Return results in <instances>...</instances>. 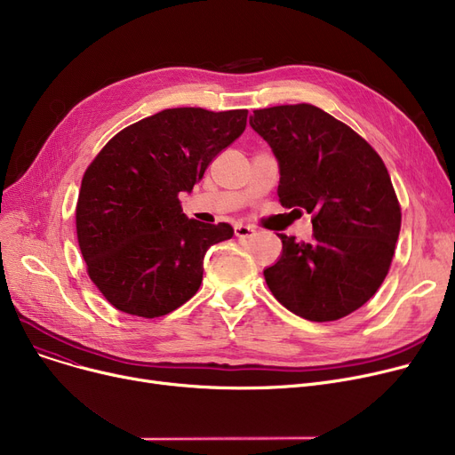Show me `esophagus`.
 <instances>
[{
  "label": "esophagus",
  "mask_w": 455,
  "mask_h": 455,
  "mask_svg": "<svg viewBox=\"0 0 455 455\" xmlns=\"http://www.w3.org/2000/svg\"><path fill=\"white\" fill-rule=\"evenodd\" d=\"M234 235L240 237V240H251V237L256 235V230H254V227H249V225H235Z\"/></svg>",
  "instance_id": "1"
}]
</instances>
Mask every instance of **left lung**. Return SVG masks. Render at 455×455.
<instances>
[{
  "mask_svg": "<svg viewBox=\"0 0 455 455\" xmlns=\"http://www.w3.org/2000/svg\"><path fill=\"white\" fill-rule=\"evenodd\" d=\"M251 127L280 165L278 201L312 213V242L278 234L282 256L264 271L275 299L295 315L338 321L386 280L402 212L387 167L371 143L319 107L254 110Z\"/></svg>",
  "mask_w": 455,
  "mask_h": 455,
  "instance_id": "8db88e82",
  "label": "left lung"
}]
</instances>
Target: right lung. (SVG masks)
I'll return each mask as SVG.
<instances>
[{"instance_id": "1", "label": "right lung", "mask_w": 455, "mask_h": 455, "mask_svg": "<svg viewBox=\"0 0 455 455\" xmlns=\"http://www.w3.org/2000/svg\"><path fill=\"white\" fill-rule=\"evenodd\" d=\"M249 110L165 108L119 131L83 175L76 208L90 280L119 312L155 319L188 302L227 223L188 220L180 191L245 131Z\"/></svg>"}]
</instances>
